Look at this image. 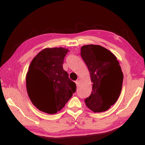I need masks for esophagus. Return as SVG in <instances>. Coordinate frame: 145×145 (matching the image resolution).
<instances>
[{"label":"esophagus","mask_w":145,"mask_h":145,"mask_svg":"<svg viewBox=\"0 0 145 145\" xmlns=\"http://www.w3.org/2000/svg\"><path fill=\"white\" fill-rule=\"evenodd\" d=\"M75 83H76V86H78V84H79V81H78V80H77L75 81Z\"/></svg>","instance_id":"34e87169"}]
</instances>
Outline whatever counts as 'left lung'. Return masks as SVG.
<instances>
[{
    "instance_id": "left-lung-1",
    "label": "left lung",
    "mask_w": 145,
    "mask_h": 145,
    "mask_svg": "<svg viewBox=\"0 0 145 145\" xmlns=\"http://www.w3.org/2000/svg\"><path fill=\"white\" fill-rule=\"evenodd\" d=\"M80 55L93 83L85 104L94 112H105L116 102L121 92L123 74L120 63L112 52L98 45H84Z\"/></svg>"
}]
</instances>
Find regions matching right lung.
<instances>
[{"label":"right lung","instance_id":"obj_1","mask_svg":"<svg viewBox=\"0 0 145 145\" xmlns=\"http://www.w3.org/2000/svg\"><path fill=\"white\" fill-rule=\"evenodd\" d=\"M69 49L46 48L31 61L26 75V88L32 104L41 112L54 114L60 111L76 91L63 64Z\"/></svg>","mask_w":145,"mask_h":145}]
</instances>
